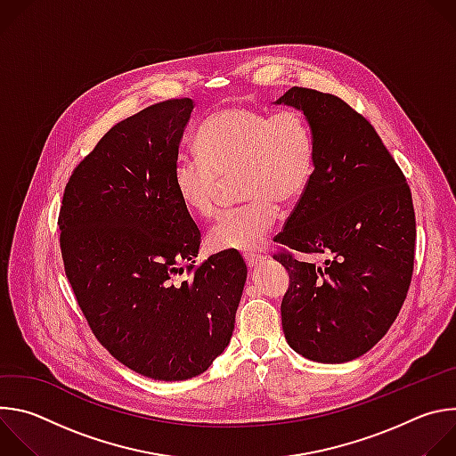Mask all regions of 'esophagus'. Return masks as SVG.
I'll list each match as a JSON object with an SVG mask.
<instances>
[{
	"mask_svg": "<svg viewBox=\"0 0 456 456\" xmlns=\"http://www.w3.org/2000/svg\"><path fill=\"white\" fill-rule=\"evenodd\" d=\"M243 257H245V264L248 269H256L265 259L262 254H245Z\"/></svg>",
	"mask_w": 456,
	"mask_h": 456,
	"instance_id": "obj_1",
	"label": "esophagus"
}]
</instances>
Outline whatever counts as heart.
Listing matches in <instances>:
<instances>
[{
    "label": "heart",
    "instance_id": "heart-1",
    "mask_svg": "<svg viewBox=\"0 0 456 456\" xmlns=\"http://www.w3.org/2000/svg\"><path fill=\"white\" fill-rule=\"evenodd\" d=\"M199 155H180L173 187L182 206L200 218L218 213L225 182L238 178L245 208L224 215L208 232L213 250H256L278 220V206L292 208L312 183L315 139L297 110L273 115L245 106L213 111L197 135Z\"/></svg>",
    "mask_w": 456,
    "mask_h": 456
}]
</instances>
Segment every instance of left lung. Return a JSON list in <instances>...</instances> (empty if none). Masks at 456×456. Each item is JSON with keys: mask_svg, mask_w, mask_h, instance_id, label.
I'll list each match as a JSON object with an SVG mask.
<instances>
[{"mask_svg": "<svg viewBox=\"0 0 456 456\" xmlns=\"http://www.w3.org/2000/svg\"><path fill=\"white\" fill-rule=\"evenodd\" d=\"M276 104L308 118L315 173L274 241L281 252L285 339L315 362H348L373 348L397 319L415 257V211L406 178L373 126L332 94L290 88Z\"/></svg>", "mask_w": 456, "mask_h": 456, "instance_id": "1", "label": "left lung"}]
</instances>
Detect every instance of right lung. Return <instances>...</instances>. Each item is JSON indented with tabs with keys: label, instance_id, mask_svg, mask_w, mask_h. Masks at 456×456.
Wrapping results in <instances>:
<instances>
[{
	"label": "right lung",
	"instance_id": "add662e5",
	"mask_svg": "<svg viewBox=\"0 0 456 456\" xmlns=\"http://www.w3.org/2000/svg\"><path fill=\"white\" fill-rule=\"evenodd\" d=\"M191 99L115 124L74 169L59 213L64 273L99 343L155 380L204 373L225 350L247 280L238 254L191 269L200 231L173 187ZM182 263L193 271L178 282Z\"/></svg>",
	"mask_w": 456,
	"mask_h": 456
}]
</instances>
